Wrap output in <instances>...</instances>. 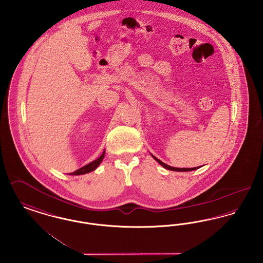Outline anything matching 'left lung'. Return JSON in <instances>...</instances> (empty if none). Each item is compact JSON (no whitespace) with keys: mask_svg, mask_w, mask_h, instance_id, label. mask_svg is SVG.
<instances>
[{"mask_svg":"<svg viewBox=\"0 0 263 263\" xmlns=\"http://www.w3.org/2000/svg\"><path fill=\"white\" fill-rule=\"evenodd\" d=\"M152 157L160 164V165L163 166L164 168H166V169H168V170H172V171H192V170H196V169H198L197 167H194V168H177V167H172V166H169L167 165V164H165V163H163L162 161H160L159 159H157L156 157H154L153 155H152Z\"/></svg>","mask_w":263,"mask_h":263,"instance_id":"left-lung-1","label":"left lung"}]
</instances>
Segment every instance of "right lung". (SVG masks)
Returning <instances> with one entry per match:
<instances>
[{"instance_id": "add662e5", "label": "right lung", "mask_w": 263, "mask_h": 263, "mask_svg": "<svg viewBox=\"0 0 263 263\" xmlns=\"http://www.w3.org/2000/svg\"><path fill=\"white\" fill-rule=\"evenodd\" d=\"M104 156H105V152L102 153V155H101L98 159L94 160V161H92L91 163H89V164H87V165L83 166L82 168H80V169L76 170L75 172L70 173V175H82V174L89 173V172H91V171H94V170L97 168L98 166L100 165V163L102 162V160H103Z\"/></svg>"}]
</instances>
